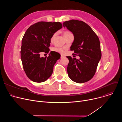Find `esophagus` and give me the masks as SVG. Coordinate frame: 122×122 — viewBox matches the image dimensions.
Instances as JSON below:
<instances>
[{
    "label": "esophagus",
    "instance_id": "1",
    "mask_svg": "<svg viewBox=\"0 0 122 122\" xmlns=\"http://www.w3.org/2000/svg\"><path fill=\"white\" fill-rule=\"evenodd\" d=\"M65 57V56H64V55H61V58H63V57Z\"/></svg>",
    "mask_w": 122,
    "mask_h": 122
}]
</instances>
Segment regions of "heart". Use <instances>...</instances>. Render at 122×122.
Segmentation results:
<instances>
[{
	"label": "heart",
	"mask_w": 122,
	"mask_h": 122,
	"mask_svg": "<svg viewBox=\"0 0 122 122\" xmlns=\"http://www.w3.org/2000/svg\"><path fill=\"white\" fill-rule=\"evenodd\" d=\"M69 33H71L69 32L68 31H65L63 33V36L64 37H66V35H67L68 34H69ZM55 35H53V36H51V41L52 42L54 40V39L55 38ZM51 50L52 51H56V53H60V54H63L64 53V48H61V47H54L53 48H52L51 49Z\"/></svg>",
	"instance_id": "1"
}]
</instances>
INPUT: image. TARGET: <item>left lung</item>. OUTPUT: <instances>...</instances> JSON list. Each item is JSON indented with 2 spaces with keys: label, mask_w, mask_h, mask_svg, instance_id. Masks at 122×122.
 <instances>
[{
  "label": "left lung",
  "mask_w": 122,
  "mask_h": 122,
  "mask_svg": "<svg viewBox=\"0 0 122 122\" xmlns=\"http://www.w3.org/2000/svg\"><path fill=\"white\" fill-rule=\"evenodd\" d=\"M63 26L73 33L74 40L71 50L80 56L79 59L66 56L69 60L68 75L77 83L88 81L94 76L101 57L98 37L90 26L82 21H66Z\"/></svg>",
  "instance_id": "left-lung-1"
}]
</instances>
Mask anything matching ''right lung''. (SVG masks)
Masks as SVG:
<instances>
[{
  "label": "right lung",
  "mask_w": 122,
  "mask_h": 122,
  "mask_svg": "<svg viewBox=\"0 0 122 122\" xmlns=\"http://www.w3.org/2000/svg\"><path fill=\"white\" fill-rule=\"evenodd\" d=\"M62 27L61 23L39 22L31 25L22 41L21 58L24 71L31 81L42 82L53 72L54 66L60 58V54L51 51L48 57L40 56L42 52L48 54L51 38Z\"/></svg>",
  "instance_id": "right-lung-1"
}]
</instances>
